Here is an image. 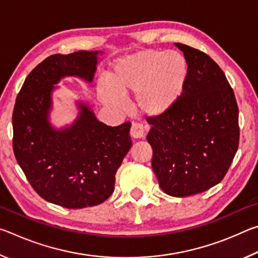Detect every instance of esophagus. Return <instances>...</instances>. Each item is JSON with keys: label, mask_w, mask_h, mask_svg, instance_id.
Here are the masks:
<instances>
[{"label": "esophagus", "mask_w": 258, "mask_h": 258, "mask_svg": "<svg viewBox=\"0 0 258 258\" xmlns=\"http://www.w3.org/2000/svg\"><path fill=\"white\" fill-rule=\"evenodd\" d=\"M146 135V130L145 126L141 123H135L132 124V127H131V137L134 139H140V138H145Z\"/></svg>", "instance_id": "1"}]
</instances>
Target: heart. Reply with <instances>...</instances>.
I'll return each mask as SVG.
<instances>
[{
    "label": "heart",
    "mask_w": 258,
    "mask_h": 258,
    "mask_svg": "<svg viewBox=\"0 0 258 258\" xmlns=\"http://www.w3.org/2000/svg\"><path fill=\"white\" fill-rule=\"evenodd\" d=\"M186 61L175 51L147 50L121 58L113 64L107 84L99 94L111 107L124 106L120 95L137 94L143 113L158 116L167 111L182 93L186 78Z\"/></svg>",
    "instance_id": "1"
}]
</instances>
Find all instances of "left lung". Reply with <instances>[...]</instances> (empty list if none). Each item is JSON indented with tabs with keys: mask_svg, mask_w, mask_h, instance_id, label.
I'll use <instances>...</instances> for the list:
<instances>
[{
	"mask_svg": "<svg viewBox=\"0 0 258 258\" xmlns=\"http://www.w3.org/2000/svg\"><path fill=\"white\" fill-rule=\"evenodd\" d=\"M187 64L182 93L147 135L152 169L165 194L189 197L223 180L239 146V110L225 74L211 56L175 43Z\"/></svg>",
	"mask_w": 258,
	"mask_h": 258,
	"instance_id": "8db88e82",
	"label": "left lung"
}]
</instances>
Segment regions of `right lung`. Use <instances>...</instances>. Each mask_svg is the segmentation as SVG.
Wrapping results in <instances>:
<instances>
[{
	"mask_svg": "<svg viewBox=\"0 0 258 258\" xmlns=\"http://www.w3.org/2000/svg\"><path fill=\"white\" fill-rule=\"evenodd\" d=\"M98 54L47 56L26 77L12 115V147L30 185L46 202L66 208L95 206L110 197L117 169L132 147L130 121L108 126L84 103H78L81 113L71 127L53 130L47 120L53 85L64 76L92 82Z\"/></svg>",
	"mask_w": 258,
	"mask_h": 258,
	"instance_id": "add662e5",
	"label": "right lung"
}]
</instances>
